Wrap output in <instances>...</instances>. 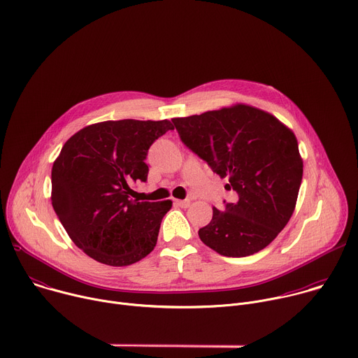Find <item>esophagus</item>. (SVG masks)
I'll return each instance as SVG.
<instances>
[{
	"mask_svg": "<svg viewBox=\"0 0 358 358\" xmlns=\"http://www.w3.org/2000/svg\"><path fill=\"white\" fill-rule=\"evenodd\" d=\"M176 203L181 208H188L191 202H189V199H176Z\"/></svg>",
	"mask_w": 358,
	"mask_h": 358,
	"instance_id": "1",
	"label": "esophagus"
}]
</instances>
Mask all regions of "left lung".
Here are the masks:
<instances>
[{
	"label": "left lung",
	"instance_id": "left-lung-1",
	"mask_svg": "<svg viewBox=\"0 0 358 358\" xmlns=\"http://www.w3.org/2000/svg\"><path fill=\"white\" fill-rule=\"evenodd\" d=\"M182 143L221 178L236 202L213 208L199 239L228 258L266 248L289 222L297 201L303 162L293 131L275 116L248 105L176 117Z\"/></svg>",
	"mask_w": 358,
	"mask_h": 358
}]
</instances>
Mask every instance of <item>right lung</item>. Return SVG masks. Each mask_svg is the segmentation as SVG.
Segmentation results:
<instances>
[{
	"mask_svg": "<svg viewBox=\"0 0 358 358\" xmlns=\"http://www.w3.org/2000/svg\"><path fill=\"white\" fill-rule=\"evenodd\" d=\"M170 120H108L75 133L52 167V207L73 243L92 259L129 266L155 249L170 199L138 202L150 145L173 130Z\"/></svg>",
	"mask_w": 358,
	"mask_h": 358,
	"instance_id": "right-lung-1",
	"label": "right lung"
}]
</instances>
